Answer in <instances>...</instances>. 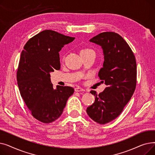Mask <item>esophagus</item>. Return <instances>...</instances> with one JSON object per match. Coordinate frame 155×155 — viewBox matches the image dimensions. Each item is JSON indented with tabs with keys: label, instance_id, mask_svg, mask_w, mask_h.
Listing matches in <instances>:
<instances>
[{
	"label": "esophagus",
	"instance_id": "esophagus-1",
	"mask_svg": "<svg viewBox=\"0 0 155 155\" xmlns=\"http://www.w3.org/2000/svg\"><path fill=\"white\" fill-rule=\"evenodd\" d=\"M75 92H84L85 90H84V89L82 88H80V87H76L75 88Z\"/></svg>",
	"mask_w": 155,
	"mask_h": 155
}]
</instances>
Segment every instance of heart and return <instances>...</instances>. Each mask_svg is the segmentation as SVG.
<instances>
[{"label": "heart", "mask_w": 155, "mask_h": 155, "mask_svg": "<svg viewBox=\"0 0 155 155\" xmlns=\"http://www.w3.org/2000/svg\"><path fill=\"white\" fill-rule=\"evenodd\" d=\"M92 50H91V49H84V50H82V51H80V54L81 53H87V52H89V51H92Z\"/></svg>", "instance_id": "obj_1"}]
</instances>
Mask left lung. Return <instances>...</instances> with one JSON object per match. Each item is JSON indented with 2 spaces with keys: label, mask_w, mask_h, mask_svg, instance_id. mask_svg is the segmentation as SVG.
I'll return each mask as SVG.
<instances>
[{
  "label": "left lung",
  "mask_w": 155,
  "mask_h": 155,
  "mask_svg": "<svg viewBox=\"0 0 155 155\" xmlns=\"http://www.w3.org/2000/svg\"><path fill=\"white\" fill-rule=\"evenodd\" d=\"M100 45L104 53L103 67L99 77L107 87L95 96L87 113L96 123L105 124L117 117L133 96L136 86L134 54L126 41L114 32H104L90 39Z\"/></svg>",
  "instance_id": "8db88e82"
}]
</instances>
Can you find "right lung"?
<instances>
[{
    "label": "right lung",
    "mask_w": 155,
    "mask_h": 155,
    "mask_svg": "<svg viewBox=\"0 0 155 155\" xmlns=\"http://www.w3.org/2000/svg\"><path fill=\"white\" fill-rule=\"evenodd\" d=\"M75 38L45 30L29 39L21 54L17 71L21 95L32 116L48 124L58 119L68 99L74 92L71 87L51 83L50 72L60 69L59 51Z\"/></svg>",
    "instance_id": "add662e5"
}]
</instances>
